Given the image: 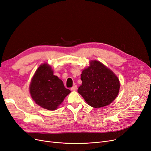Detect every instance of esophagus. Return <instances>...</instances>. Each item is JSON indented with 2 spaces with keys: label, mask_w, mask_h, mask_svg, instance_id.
Returning <instances> with one entry per match:
<instances>
[{
  "label": "esophagus",
  "mask_w": 151,
  "mask_h": 151,
  "mask_svg": "<svg viewBox=\"0 0 151 151\" xmlns=\"http://www.w3.org/2000/svg\"><path fill=\"white\" fill-rule=\"evenodd\" d=\"M77 86H74L73 87H72L70 89H71V90H72V91H76V90H77Z\"/></svg>",
  "instance_id": "esophagus-1"
}]
</instances>
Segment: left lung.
<instances>
[{
	"label": "left lung",
	"instance_id": "left-lung-1",
	"mask_svg": "<svg viewBox=\"0 0 151 151\" xmlns=\"http://www.w3.org/2000/svg\"><path fill=\"white\" fill-rule=\"evenodd\" d=\"M81 76L82 83L77 92L90 106H105L116 98L120 87L118 78L101 63L91 61Z\"/></svg>",
	"mask_w": 151,
	"mask_h": 151
}]
</instances>
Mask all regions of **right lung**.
<instances>
[{
	"label": "right lung",
	"mask_w": 151,
	"mask_h": 151,
	"mask_svg": "<svg viewBox=\"0 0 151 151\" xmlns=\"http://www.w3.org/2000/svg\"><path fill=\"white\" fill-rule=\"evenodd\" d=\"M29 92L39 106L48 110H55L70 90L53 74L51 66L44 63L35 72L29 85Z\"/></svg>",
	"instance_id": "obj_1"
}]
</instances>
